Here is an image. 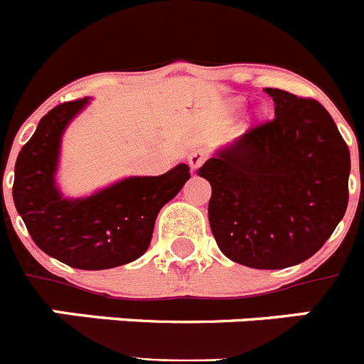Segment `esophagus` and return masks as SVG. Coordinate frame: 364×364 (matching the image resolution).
I'll list each match as a JSON object with an SVG mask.
<instances>
[{"label": "esophagus", "instance_id": "34e87169", "mask_svg": "<svg viewBox=\"0 0 364 364\" xmlns=\"http://www.w3.org/2000/svg\"><path fill=\"white\" fill-rule=\"evenodd\" d=\"M205 156H208V154H205L204 149H195L191 154H189L188 160H189V167H191V171H197L198 167L205 162Z\"/></svg>", "mask_w": 364, "mask_h": 364}]
</instances>
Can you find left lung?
<instances>
[{
  "mask_svg": "<svg viewBox=\"0 0 364 364\" xmlns=\"http://www.w3.org/2000/svg\"><path fill=\"white\" fill-rule=\"evenodd\" d=\"M266 92L275 118L250 127L197 175L211 184L208 217L220 252L281 269L315 255L345 217L350 151L317 100Z\"/></svg>",
  "mask_w": 364,
  "mask_h": 364,
  "instance_id": "obj_1",
  "label": "left lung"
}]
</instances>
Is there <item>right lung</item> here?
Returning a JSON list of instances; mask_svg holds the SVG:
<instances>
[{"label": "right lung", "mask_w": 364, "mask_h": 364, "mask_svg": "<svg viewBox=\"0 0 364 364\" xmlns=\"http://www.w3.org/2000/svg\"><path fill=\"white\" fill-rule=\"evenodd\" d=\"M87 98L56 105L21 147L12 197L41 252L78 269L127 264L149 247L156 215L188 182L180 164L160 176L125 178L89 198L65 200L54 188L60 138Z\"/></svg>", "instance_id": "obj_1"}]
</instances>
